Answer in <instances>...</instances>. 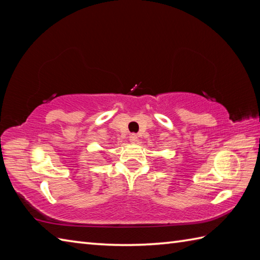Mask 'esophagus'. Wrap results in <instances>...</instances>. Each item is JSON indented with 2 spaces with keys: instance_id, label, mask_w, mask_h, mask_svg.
Wrapping results in <instances>:
<instances>
[{
  "instance_id": "esophagus-1",
  "label": "esophagus",
  "mask_w": 260,
  "mask_h": 260,
  "mask_svg": "<svg viewBox=\"0 0 260 260\" xmlns=\"http://www.w3.org/2000/svg\"><path fill=\"white\" fill-rule=\"evenodd\" d=\"M129 141H131L132 143H137V141H139V137H137L136 134H131Z\"/></svg>"
}]
</instances>
